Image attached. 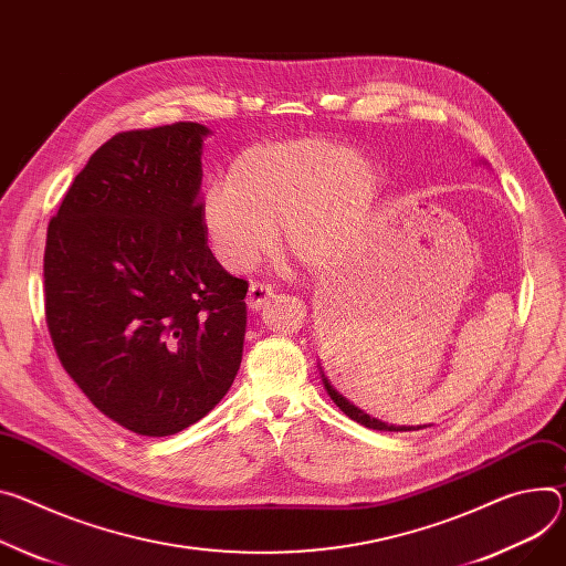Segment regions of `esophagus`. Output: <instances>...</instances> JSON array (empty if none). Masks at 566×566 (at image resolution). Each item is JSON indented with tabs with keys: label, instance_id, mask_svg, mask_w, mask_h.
<instances>
[{
	"label": "esophagus",
	"instance_id": "obj_1",
	"mask_svg": "<svg viewBox=\"0 0 566 566\" xmlns=\"http://www.w3.org/2000/svg\"><path fill=\"white\" fill-rule=\"evenodd\" d=\"M273 297V289L269 284H262V282H252L250 289H248V310L250 312H260L262 306L269 304V300Z\"/></svg>",
	"mask_w": 566,
	"mask_h": 566
}]
</instances>
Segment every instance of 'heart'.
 <instances>
[{
  "mask_svg": "<svg viewBox=\"0 0 566 566\" xmlns=\"http://www.w3.org/2000/svg\"><path fill=\"white\" fill-rule=\"evenodd\" d=\"M381 193L373 160L325 139L248 148L230 180L212 182L200 219L223 269L245 273L277 243L316 269H334L361 241Z\"/></svg>",
  "mask_w": 566,
  "mask_h": 566,
  "instance_id": "obj_1",
  "label": "heart"
}]
</instances>
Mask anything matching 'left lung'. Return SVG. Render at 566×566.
Returning a JSON list of instances; mask_svg holds the SVG:
<instances>
[{
  "label": "left lung",
  "mask_w": 566,
  "mask_h": 566,
  "mask_svg": "<svg viewBox=\"0 0 566 566\" xmlns=\"http://www.w3.org/2000/svg\"><path fill=\"white\" fill-rule=\"evenodd\" d=\"M321 377H323V386H325V390H327V395L334 399V403L343 410V413L347 416V418H352L354 422H358V424H364V427H368V429H375V431H420V429H424V427H397V424H388V422H381V420H377V418H370L366 410H361L358 408L354 401H349L345 395H340V390L327 379V375L323 373V368H321Z\"/></svg>",
  "instance_id": "8db88e82"
}]
</instances>
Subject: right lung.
I'll list each match as a JSON object with an SVG mask.
<instances>
[{
    "label": "right lung",
    "instance_id": "obj_1",
    "mask_svg": "<svg viewBox=\"0 0 566 566\" xmlns=\"http://www.w3.org/2000/svg\"><path fill=\"white\" fill-rule=\"evenodd\" d=\"M178 122L92 153L49 221L44 310L67 375L137 436H174L226 397L243 354L248 282L200 219L202 139Z\"/></svg>",
    "mask_w": 566,
    "mask_h": 566
}]
</instances>
